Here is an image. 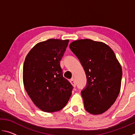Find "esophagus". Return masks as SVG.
I'll list each match as a JSON object with an SVG mask.
<instances>
[{"instance_id":"34e87169","label":"esophagus","mask_w":135,"mask_h":135,"mask_svg":"<svg viewBox=\"0 0 135 135\" xmlns=\"http://www.w3.org/2000/svg\"><path fill=\"white\" fill-rule=\"evenodd\" d=\"M70 82L71 83V84H72V86L73 87H76V81H75L74 79H71L70 80Z\"/></svg>"}]
</instances>
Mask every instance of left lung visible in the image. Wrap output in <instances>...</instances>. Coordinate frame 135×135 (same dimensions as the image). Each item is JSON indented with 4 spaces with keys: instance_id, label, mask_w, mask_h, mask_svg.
<instances>
[{
    "instance_id": "8db88e82",
    "label": "left lung",
    "mask_w": 135,
    "mask_h": 135,
    "mask_svg": "<svg viewBox=\"0 0 135 135\" xmlns=\"http://www.w3.org/2000/svg\"><path fill=\"white\" fill-rule=\"evenodd\" d=\"M70 48L85 71L87 86L81 91L84 106L91 114L105 113L119 94L122 68L108 45L91 39H80L70 43Z\"/></svg>"
}]
</instances>
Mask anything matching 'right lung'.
<instances>
[{
  "instance_id": "right-lung-1",
  "label": "right lung",
  "mask_w": 135,
  "mask_h": 135,
  "mask_svg": "<svg viewBox=\"0 0 135 135\" xmlns=\"http://www.w3.org/2000/svg\"><path fill=\"white\" fill-rule=\"evenodd\" d=\"M68 42L58 38L39 42L25 59L24 88L35 105L44 112L62 109L72 94L73 86L63 77L59 62Z\"/></svg>"
}]
</instances>
